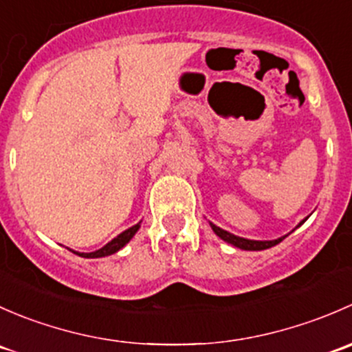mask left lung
I'll use <instances>...</instances> for the list:
<instances>
[{
  "mask_svg": "<svg viewBox=\"0 0 352 352\" xmlns=\"http://www.w3.org/2000/svg\"><path fill=\"white\" fill-rule=\"evenodd\" d=\"M305 221H307V218H305L303 221H301L300 225H298V226L303 225ZM209 225H211L212 232H214L216 235L219 236V239H223V240H225V242H228V243L235 245V247L242 248V250H265V248L274 247V245H278L279 242H283V240L286 239V236H283V239H278V240H269V242H257V240H247V239H240V236L232 235V233L225 232V230H221V228H219V226L212 225V223H209ZM298 226H296V228H298Z\"/></svg>",
  "mask_w": 352,
  "mask_h": 352,
  "instance_id": "obj_1",
  "label": "left lung"
}]
</instances>
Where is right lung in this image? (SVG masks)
Returning a JSON list of instances; mask_svg holds the SVG:
<instances>
[{
    "instance_id": "obj_1",
    "label": "right lung",
    "mask_w": 352,
    "mask_h": 352,
    "mask_svg": "<svg viewBox=\"0 0 352 352\" xmlns=\"http://www.w3.org/2000/svg\"><path fill=\"white\" fill-rule=\"evenodd\" d=\"M140 226H141L140 223H138V225H134V226H131L129 230H126V232H122V233H120L119 236H116V239H113L112 242H109L107 245H105V247H102L100 250L90 252V254H78V252H74V254L81 255V257H87V258L107 257V255H112V254H116L117 250H120V248H122L124 245H126L127 242H129L131 239H133V236H134V233H136L138 230H140Z\"/></svg>"
}]
</instances>
